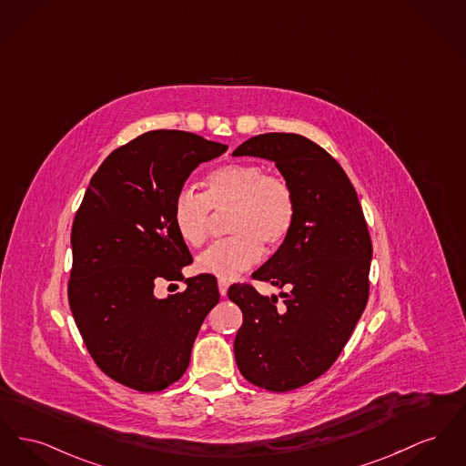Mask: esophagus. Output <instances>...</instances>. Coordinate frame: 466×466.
Here are the masks:
<instances>
[{
  "mask_svg": "<svg viewBox=\"0 0 466 466\" xmlns=\"http://www.w3.org/2000/svg\"><path fill=\"white\" fill-rule=\"evenodd\" d=\"M218 290L219 296H227V290H228V281H225V279H218Z\"/></svg>",
  "mask_w": 466,
  "mask_h": 466,
  "instance_id": "1",
  "label": "esophagus"
}]
</instances>
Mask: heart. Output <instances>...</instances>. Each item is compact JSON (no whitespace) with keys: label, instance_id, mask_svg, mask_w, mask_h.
I'll return each instance as SVG.
<instances>
[{"label":"heart","instance_id":"heart-1","mask_svg":"<svg viewBox=\"0 0 466 466\" xmlns=\"http://www.w3.org/2000/svg\"><path fill=\"white\" fill-rule=\"evenodd\" d=\"M211 211H230V238L215 243L197 258L200 273L234 279L257 264L264 245L279 247L296 219V197L278 174H266L257 164L221 165L202 181V195L179 190L170 206L174 230L188 247L206 243Z\"/></svg>","mask_w":466,"mask_h":466}]
</instances>
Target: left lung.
<instances>
[{"instance_id":"left-lung-1","label":"left lung","mask_w":466,"mask_h":466,"mask_svg":"<svg viewBox=\"0 0 466 466\" xmlns=\"http://www.w3.org/2000/svg\"><path fill=\"white\" fill-rule=\"evenodd\" d=\"M232 155L271 160L296 197L290 234L253 273L289 289L279 292L283 302L247 283L227 292L243 311L234 341L241 375L287 392L326 373L352 336L370 294L371 239L350 179L313 140L262 134Z\"/></svg>"}]
</instances>
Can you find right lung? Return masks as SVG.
I'll list each match as a JSON object with an SVG mask.
<instances>
[{
    "label": "right lung",
    "mask_w": 466,
    "mask_h": 466,
    "mask_svg": "<svg viewBox=\"0 0 466 466\" xmlns=\"http://www.w3.org/2000/svg\"><path fill=\"white\" fill-rule=\"evenodd\" d=\"M225 151L190 132H146L114 149L84 193L72 225L68 302L93 360L130 389L157 392L177 382L219 301L215 276L181 274L192 255L170 206L198 164ZM158 277L185 280L187 290L158 300Z\"/></svg>",
    "instance_id": "add662e5"
}]
</instances>
